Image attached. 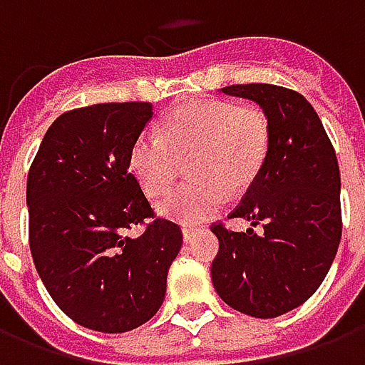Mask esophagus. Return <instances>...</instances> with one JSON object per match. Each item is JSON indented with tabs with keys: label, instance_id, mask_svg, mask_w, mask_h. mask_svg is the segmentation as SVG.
<instances>
[{
	"label": "esophagus",
	"instance_id": "1",
	"mask_svg": "<svg viewBox=\"0 0 365 365\" xmlns=\"http://www.w3.org/2000/svg\"><path fill=\"white\" fill-rule=\"evenodd\" d=\"M199 229H193V227H183L182 235H183V242H193L195 238L199 237Z\"/></svg>",
	"mask_w": 365,
	"mask_h": 365
}]
</instances>
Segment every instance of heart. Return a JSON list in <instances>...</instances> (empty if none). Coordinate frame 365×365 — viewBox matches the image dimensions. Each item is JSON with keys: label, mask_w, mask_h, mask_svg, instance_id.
Here are the masks:
<instances>
[{"label": "heart", "mask_w": 365, "mask_h": 365, "mask_svg": "<svg viewBox=\"0 0 365 365\" xmlns=\"http://www.w3.org/2000/svg\"><path fill=\"white\" fill-rule=\"evenodd\" d=\"M269 148L266 113L252 105L195 101L170 111L162 138L136 136L128 152L130 172L146 195L166 193L182 162L193 183L172 191L158 203V215L182 225L211 219L225 203V190L242 191L260 174Z\"/></svg>", "instance_id": "b5f03b06"}]
</instances>
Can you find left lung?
Segmentation results:
<instances>
[{"label": "left lung", "instance_id": "1", "mask_svg": "<svg viewBox=\"0 0 365 365\" xmlns=\"http://www.w3.org/2000/svg\"><path fill=\"white\" fill-rule=\"evenodd\" d=\"M266 113L269 148L260 174L230 219L246 232L215 225L219 254L211 279L219 297L240 313L274 319L303 305L329 274L342 237L340 170L313 105L272 83L221 88ZM262 225L260 233L253 230Z\"/></svg>", "mask_w": 365, "mask_h": 365}]
</instances>
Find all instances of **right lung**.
Masks as SVG:
<instances>
[{
  "instance_id": "add662e5",
  "label": "right lung",
  "mask_w": 365,
  "mask_h": 365,
  "mask_svg": "<svg viewBox=\"0 0 365 365\" xmlns=\"http://www.w3.org/2000/svg\"><path fill=\"white\" fill-rule=\"evenodd\" d=\"M152 119L144 101L99 103L60 115L27 180L29 242L54 303L78 324L119 334L164 303L168 269L182 248L175 222L154 217L128 152Z\"/></svg>"
}]
</instances>
